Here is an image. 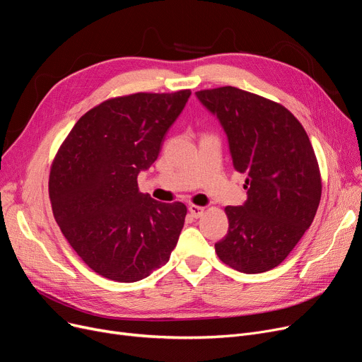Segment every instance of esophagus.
<instances>
[{
	"instance_id": "esophagus-1",
	"label": "esophagus",
	"mask_w": 362,
	"mask_h": 362,
	"mask_svg": "<svg viewBox=\"0 0 362 362\" xmlns=\"http://www.w3.org/2000/svg\"><path fill=\"white\" fill-rule=\"evenodd\" d=\"M187 210H189V213L192 214V217H201L204 214V207H199V206H194V204H191L189 207H187Z\"/></svg>"
}]
</instances>
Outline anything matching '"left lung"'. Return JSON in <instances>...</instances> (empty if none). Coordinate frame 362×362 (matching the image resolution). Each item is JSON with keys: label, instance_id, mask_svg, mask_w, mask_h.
I'll return each mask as SVG.
<instances>
[{"label": "left lung", "instance_id": "left-lung-1", "mask_svg": "<svg viewBox=\"0 0 362 362\" xmlns=\"http://www.w3.org/2000/svg\"><path fill=\"white\" fill-rule=\"evenodd\" d=\"M228 136L233 168L247 175V201L225 209L229 229L218 259L244 274L274 269L317 214L321 175L298 119L282 105L237 87L197 91Z\"/></svg>", "mask_w": 362, "mask_h": 362}]
</instances>
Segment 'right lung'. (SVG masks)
Instances as JSON below:
<instances>
[{"label": "right lung", "mask_w": 362, "mask_h": 362, "mask_svg": "<svg viewBox=\"0 0 362 362\" xmlns=\"http://www.w3.org/2000/svg\"><path fill=\"white\" fill-rule=\"evenodd\" d=\"M189 96L180 90L107 99L76 121L54 156L56 222L88 268L107 279L146 278L177 244L186 206L139 192L137 175L158 158Z\"/></svg>", "instance_id": "add662e5"}]
</instances>
